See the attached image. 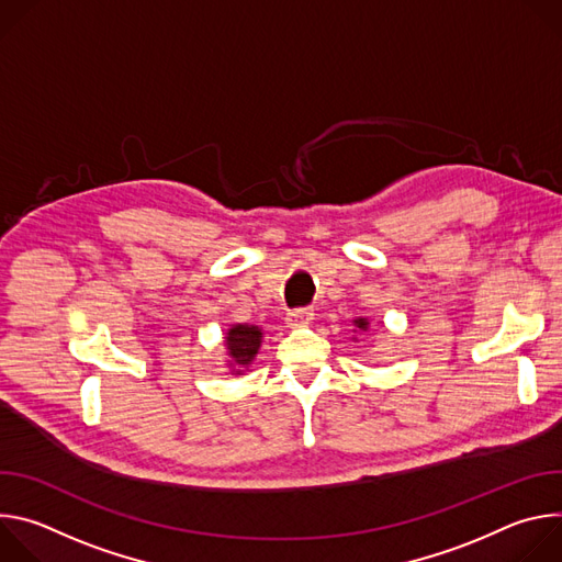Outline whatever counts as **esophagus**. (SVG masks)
<instances>
[{
    "mask_svg": "<svg viewBox=\"0 0 562 562\" xmlns=\"http://www.w3.org/2000/svg\"><path fill=\"white\" fill-rule=\"evenodd\" d=\"M311 319H313V308H293L286 313L284 323H286V327L297 329V327H306Z\"/></svg>",
    "mask_w": 562,
    "mask_h": 562,
    "instance_id": "34e87169",
    "label": "esophagus"
}]
</instances>
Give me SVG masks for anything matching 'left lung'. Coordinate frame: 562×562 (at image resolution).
Segmentation results:
<instances>
[{"mask_svg": "<svg viewBox=\"0 0 562 562\" xmlns=\"http://www.w3.org/2000/svg\"><path fill=\"white\" fill-rule=\"evenodd\" d=\"M353 325H356L360 331H367V329H369V319H367V317H358V319H353Z\"/></svg>", "mask_w": 562, "mask_h": 562, "instance_id": "1", "label": "left lung"}]
</instances>
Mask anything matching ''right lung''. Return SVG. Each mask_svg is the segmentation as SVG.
<instances>
[{
  "label": "right lung",
  "mask_w": 562,
  "mask_h": 562,
  "mask_svg": "<svg viewBox=\"0 0 562 562\" xmlns=\"http://www.w3.org/2000/svg\"><path fill=\"white\" fill-rule=\"evenodd\" d=\"M224 345L231 358L228 364L233 367V373H243V369H247L254 362L262 345V329L256 325H233L226 331Z\"/></svg>",
  "instance_id": "1"
}]
</instances>
